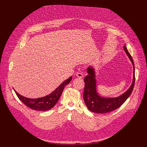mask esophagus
<instances>
[{
    "mask_svg": "<svg viewBox=\"0 0 147 147\" xmlns=\"http://www.w3.org/2000/svg\"><path fill=\"white\" fill-rule=\"evenodd\" d=\"M76 76H77L79 78H82L83 77V74L82 73H80V72H78L76 73Z\"/></svg>",
    "mask_w": 147,
    "mask_h": 147,
    "instance_id": "34e87169",
    "label": "esophagus"
}]
</instances>
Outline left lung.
Segmentation results:
<instances>
[{
  "instance_id": "left-lung-1",
  "label": "left lung",
  "mask_w": 147,
  "mask_h": 147,
  "mask_svg": "<svg viewBox=\"0 0 147 147\" xmlns=\"http://www.w3.org/2000/svg\"><path fill=\"white\" fill-rule=\"evenodd\" d=\"M125 52L131 60L133 66V80L130 87L122 95L116 98H103L99 95L96 91V81L95 70L92 67L87 69L88 75L84 78L85 87L84 91V100L88 109L94 113H105L112 112L120 107L131 95L135 82V69L134 61L126 47H123Z\"/></svg>"
}]
</instances>
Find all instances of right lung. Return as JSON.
Listing matches in <instances>:
<instances>
[{
  "label": "right lung",
  "instance_id": "obj_1",
  "mask_svg": "<svg viewBox=\"0 0 147 147\" xmlns=\"http://www.w3.org/2000/svg\"><path fill=\"white\" fill-rule=\"evenodd\" d=\"M71 79L72 77H70L63 82L57 88H56L55 90L49 95L39 98H28L20 95L14 90L19 99L31 109L41 111H48L55 107L59 99L61 93L63 91L65 86L69 84Z\"/></svg>",
  "mask_w": 147,
  "mask_h": 147
}]
</instances>
